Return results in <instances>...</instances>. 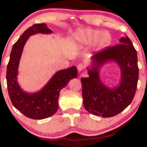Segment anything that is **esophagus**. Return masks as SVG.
<instances>
[{
  "label": "esophagus",
  "instance_id": "34e87169",
  "mask_svg": "<svg viewBox=\"0 0 147 147\" xmlns=\"http://www.w3.org/2000/svg\"><path fill=\"white\" fill-rule=\"evenodd\" d=\"M84 69V65L82 63H79L78 65H77V70H78L79 71H82V70H83Z\"/></svg>",
  "mask_w": 147,
  "mask_h": 147
}]
</instances>
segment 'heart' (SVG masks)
<instances>
[{
	"label": "heart",
	"instance_id": "heart-1",
	"mask_svg": "<svg viewBox=\"0 0 147 147\" xmlns=\"http://www.w3.org/2000/svg\"><path fill=\"white\" fill-rule=\"evenodd\" d=\"M77 43L81 45H91L95 43L97 50H102L111 44L112 36L107 32L95 29L79 30L75 34Z\"/></svg>",
	"mask_w": 147,
	"mask_h": 147
}]
</instances>
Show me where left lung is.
Listing matches in <instances>:
<instances>
[{
	"label": "left lung",
	"instance_id": "left-lung-1",
	"mask_svg": "<svg viewBox=\"0 0 147 147\" xmlns=\"http://www.w3.org/2000/svg\"><path fill=\"white\" fill-rule=\"evenodd\" d=\"M120 44L106 47L93 57L89 77L81 79L84 106L95 115L110 117L122 112L131 104L137 88L139 68L137 52L128 36L119 39ZM115 60L121 67L122 77L119 87L109 89L99 79L98 68L106 62Z\"/></svg>",
	"mask_w": 147,
	"mask_h": 147
}]
</instances>
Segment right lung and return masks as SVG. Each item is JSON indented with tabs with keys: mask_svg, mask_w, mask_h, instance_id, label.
Segmentation results:
<instances>
[{
	"mask_svg": "<svg viewBox=\"0 0 147 147\" xmlns=\"http://www.w3.org/2000/svg\"><path fill=\"white\" fill-rule=\"evenodd\" d=\"M52 32L45 23L34 24L27 29L13 45L7 68V85L10 100L18 111L31 119H45L56 113L60 90L66 86L70 79L77 77V68L72 66L56 72L48 83L36 93H27L18 86L16 77L18 64L26 41L34 34Z\"/></svg>",
	"mask_w": 147,
	"mask_h": 147,
	"instance_id": "right-lung-1",
	"label": "right lung"
}]
</instances>
